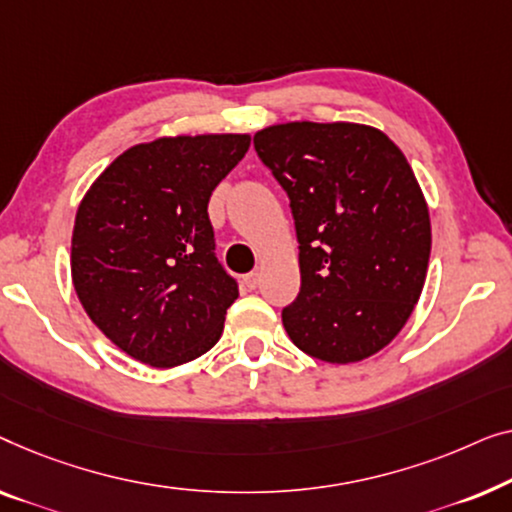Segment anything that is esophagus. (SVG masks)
Returning <instances> with one entry per match:
<instances>
[{
  "label": "esophagus",
  "instance_id": "obj_1",
  "mask_svg": "<svg viewBox=\"0 0 512 512\" xmlns=\"http://www.w3.org/2000/svg\"><path fill=\"white\" fill-rule=\"evenodd\" d=\"M243 283H246L248 290H255V287L259 285V273L257 271H250L243 276Z\"/></svg>",
  "mask_w": 512,
  "mask_h": 512
}]
</instances>
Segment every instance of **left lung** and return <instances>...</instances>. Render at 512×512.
Instances as JSON below:
<instances>
[{
	"instance_id": "8db88e82",
	"label": "left lung",
	"mask_w": 512,
	"mask_h": 512,
	"mask_svg": "<svg viewBox=\"0 0 512 512\" xmlns=\"http://www.w3.org/2000/svg\"><path fill=\"white\" fill-rule=\"evenodd\" d=\"M257 157L290 197L301 287L287 336L322 362L383 350L427 278V201L401 150L352 122H287L255 134Z\"/></svg>"
}]
</instances>
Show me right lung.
<instances>
[{
    "label": "right lung",
    "mask_w": 512,
    "mask_h": 512,
    "mask_svg": "<svg viewBox=\"0 0 512 512\" xmlns=\"http://www.w3.org/2000/svg\"><path fill=\"white\" fill-rule=\"evenodd\" d=\"M248 146V134L141 143L113 160L78 206L76 294L129 357L169 369L218 343L239 283L215 255L208 199Z\"/></svg>",
    "instance_id": "right-lung-1"
}]
</instances>
